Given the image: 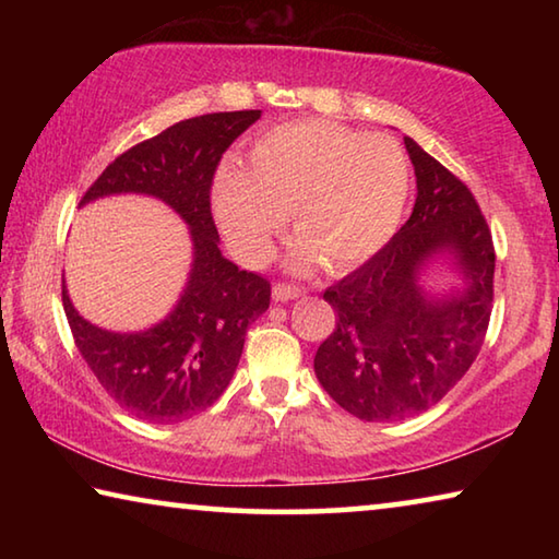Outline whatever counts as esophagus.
<instances>
[{
	"label": "esophagus",
	"instance_id": "34e87169",
	"mask_svg": "<svg viewBox=\"0 0 559 559\" xmlns=\"http://www.w3.org/2000/svg\"><path fill=\"white\" fill-rule=\"evenodd\" d=\"M271 296H273V300H281V302L296 300V298L302 296V288L290 286V283H276V286H273V290H271Z\"/></svg>",
	"mask_w": 559,
	"mask_h": 559
}]
</instances>
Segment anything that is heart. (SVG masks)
I'll list each match as a JSON object with an SVG mask.
<instances>
[{
    "label": "heart",
    "instance_id": "obj_1",
    "mask_svg": "<svg viewBox=\"0 0 559 559\" xmlns=\"http://www.w3.org/2000/svg\"><path fill=\"white\" fill-rule=\"evenodd\" d=\"M409 189V159L394 138L310 118L261 132L249 147V169L222 165L212 204L224 239L243 261L269 257L290 212L300 234L293 266L310 269L323 257L343 271L392 239Z\"/></svg>",
    "mask_w": 559,
    "mask_h": 559
}]
</instances>
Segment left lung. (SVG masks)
<instances>
[{
    "mask_svg": "<svg viewBox=\"0 0 559 559\" xmlns=\"http://www.w3.org/2000/svg\"><path fill=\"white\" fill-rule=\"evenodd\" d=\"M416 202L392 241L323 298L337 323L316 353L323 390L365 421H400L427 412L484 345L493 308L496 251L468 187L404 138ZM447 258L460 278L427 292L420 276Z\"/></svg>",
    "mask_w": 559,
    "mask_h": 559,
    "instance_id": "1",
    "label": "left lung"
}]
</instances>
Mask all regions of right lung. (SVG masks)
I'll return each mask as SVG.
<instances>
[{
	"instance_id": "add662e5",
	"label": "right lung",
	"mask_w": 559,
	"mask_h": 559,
	"mask_svg": "<svg viewBox=\"0 0 559 559\" xmlns=\"http://www.w3.org/2000/svg\"><path fill=\"white\" fill-rule=\"evenodd\" d=\"M261 110L210 112L175 122L112 159L83 194L81 206L112 194L165 202L189 226L192 269L177 306L147 330L112 333L73 308L63 310L75 347L122 409L153 424H177L212 406L229 386L246 330L271 302V283L222 257L210 206L212 179L241 132Z\"/></svg>"
}]
</instances>
